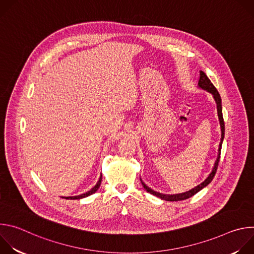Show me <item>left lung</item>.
I'll list each match as a JSON object with an SVG mask.
<instances>
[{
	"mask_svg": "<svg viewBox=\"0 0 254 254\" xmlns=\"http://www.w3.org/2000/svg\"><path fill=\"white\" fill-rule=\"evenodd\" d=\"M198 86L199 88L206 90L208 92H210L213 95V98L217 104V113H218V119H219V123H220V127H221V140L219 143V149H218V156H217V159L215 161L214 167L212 169V172L209 174V176L203 181L201 184H199L198 186L194 187L193 189L184 192V193H180V194H162L159 192H156L154 190H152L150 187H148L146 184L142 182V180L140 179V182L142 187L144 188L147 192H149L150 194H153L159 198H161L162 200L165 201H181V200H185L188 199L192 196H194L197 192H199L200 190H202L203 188H205L208 184L211 183V181L213 180L217 168H218V163L220 160V154H221V147H222V142H223V138H224V134H225V125H224V121H223V116H222V104H221V97L219 92L217 91L216 87L212 84V82L210 81V79L207 77V75L204 73L203 71H200V78H199V82H198Z\"/></svg>",
	"mask_w": 254,
	"mask_h": 254,
	"instance_id": "8db88e82",
	"label": "left lung"
}]
</instances>
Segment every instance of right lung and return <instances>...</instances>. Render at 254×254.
<instances>
[{
    "label": "right lung",
    "instance_id": "right-lung-1",
    "mask_svg": "<svg viewBox=\"0 0 254 254\" xmlns=\"http://www.w3.org/2000/svg\"><path fill=\"white\" fill-rule=\"evenodd\" d=\"M101 180H102V175H100L99 180H98V182L96 183V185H95L93 188H91L88 192H86V193H84V194H81V195H78V196H73V197H62V198L70 199V200H76V199H82V198L88 197V196L92 195L93 193H95V192L98 190V188H99V186H100V183H101Z\"/></svg>",
    "mask_w": 254,
    "mask_h": 254
}]
</instances>
